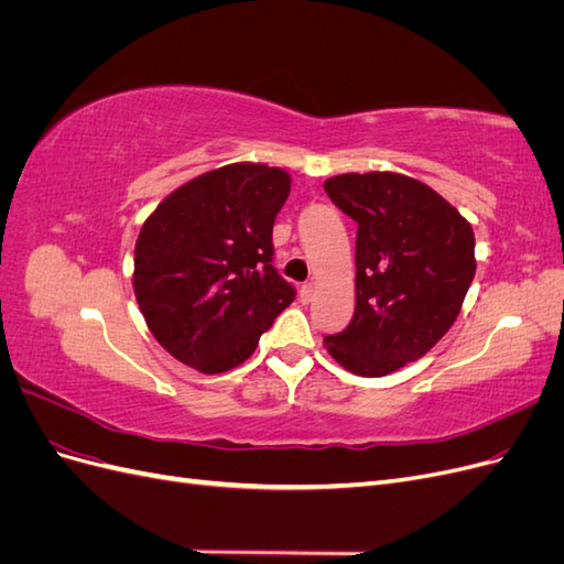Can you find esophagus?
<instances>
[{
    "mask_svg": "<svg viewBox=\"0 0 564 564\" xmlns=\"http://www.w3.org/2000/svg\"><path fill=\"white\" fill-rule=\"evenodd\" d=\"M313 296H315V282H305V284L301 286V301L311 303Z\"/></svg>",
    "mask_w": 564,
    "mask_h": 564,
    "instance_id": "esophagus-1",
    "label": "esophagus"
}]
</instances>
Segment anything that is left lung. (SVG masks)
Wrapping results in <instances>:
<instances>
[{
    "label": "left lung",
    "instance_id": "1",
    "mask_svg": "<svg viewBox=\"0 0 564 564\" xmlns=\"http://www.w3.org/2000/svg\"><path fill=\"white\" fill-rule=\"evenodd\" d=\"M324 191L357 224L355 313L324 346L357 377H386L449 332L475 275V235L445 197L402 174H340Z\"/></svg>",
    "mask_w": 564,
    "mask_h": 564
}]
</instances>
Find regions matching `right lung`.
Returning a JSON list of instances; mask_svg holds the SVG:
<instances>
[{
	"mask_svg": "<svg viewBox=\"0 0 564 564\" xmlns=\"http://www.w3.org/2000/svg\"><path fill=\"white\" fill-rule=\"evenodd\" d=\"M289 191L282 169L237 162L183 183L145 218L133 294L178 362L235 369L294 301L296 289L272 268V226Z\"/></svg>",
	"mask_w": 564,
	"mask_h": 564,
	"instance_id": "add662e5",
	"label": "right lung"
}]
</instances>
